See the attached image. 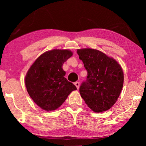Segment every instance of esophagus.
Returning a JSON list of instances; mask_svg holds the SVG:
<instances>
[{
    "label": "esophagus",
    "mask_w": 146,
    "mask_h": 146,
    "mask_svg": "<svg viewBox=\"0 0 146 146\" xmlns=\"http://www.w3.org/2000/svg\"><path fill=\"white\" fill-rule=\"evenodd\" d=\"M74 84H75L76 86L77 89H79V88H80V82H75Z\"/></svg>",
    "instance_id": "34e87169"
}]
</instances>
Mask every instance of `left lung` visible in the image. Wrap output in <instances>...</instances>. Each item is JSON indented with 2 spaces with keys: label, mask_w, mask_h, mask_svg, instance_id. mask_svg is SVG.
Returning <instances> with one entry per match:
<instances>
[{
  "label": "left lung",
  "mask_w": 146,
  "mask_h": 146,
  "mask_svg": "<svg viewBox=\"0 0 146 146\" xmlns=\"http://www.w3.org/2000/svg\"><path fill=\"white\" fill-rule=\"evenodd\" d=\"M79 58L87 70V79L80 87L81 97L94 112L113 106L123 84L121 66L112 58L96 49H78Z\"/></svg>",
  "instance_id": "obj_1"
}]
</instances>
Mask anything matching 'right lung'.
I'll use <instances>...</instances> for the list:
<instances>
[{
  "mask_svg": "<svg viewBox=\"0 0 146 146\" xmlns=\"http://www.w3.org/2000/svg\"><path fill=\"white\" fill-rule=\"evenodd\" d=\"M69 50L54 49L36 60L25 76L27 92L44 110L53 111L60 106L76 87L64 78L63 64L72 56Z\"/></svg>",
  "mask_w": 146,
  "mask_h": 146,
  "instance_id": "obj_1",
  "label": "right lung"
}]
</instances>
